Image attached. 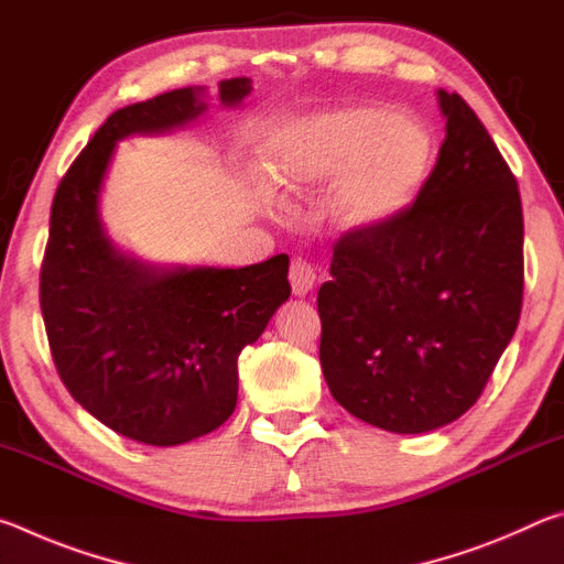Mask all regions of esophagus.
Returning <instances> with one entry per match:
<instances>
[{
  "label": "esophagus",
  "instance_id": "1",
  "mask_svg": "<svg viewBox=\"0 0 564 564\" xmlns=\"http://www.w3.org/2000/svg\"><path fill=\"white\" fill-rule=\"evenodd\" d=\"M289 279H291V289L295 295H308L313 291V285H316V281H318V271H316V265L308 263L305 259H295L291 263Z\"/></svg>",
  "mask_w": 564,
  "mask_h": 564
}]
</instances>
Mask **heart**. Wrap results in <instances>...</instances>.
<instances>
[{"label": "heart", "mask_w": 564, "mask_h": 564, "mask_svg": "<svg viewBox=\"0 0 564 564\" xmlns=\"http://www.w3.org/2000/svg\"><path fill=\"white\" fill-rule=\"evenodd\" d=\"M435 159L427 123L380 107H348L295 121L271 176L289 191L338 176L330 214L348 228H373L413 208Z\"/></svg>", "instance_id": "heart-1"}]
</instances>
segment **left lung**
<instances>
[{"instance_id": "obj_1", "label": "left lung", "mask_w": 564, "mask_h": 564, "mask_svg": "<svg viewBox=\"0 0 564 564\" xmlns=\"http://www.w3.org/2000/svg\"><path fill=\"white\" fill-rule=\"evenodd\" d=\"M445 141L395 221L356 228L321 285L333 398L390 433H431L475 405L522 308L518 181L460 94L437 89Z\"/></svg>"}]
</instances>
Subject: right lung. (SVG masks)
<instances>
[{
    "mask_svg": "<svg viewBox=\"0 0 564 564\" xmlns=\"http://www.w3.org/2000/svg\"><path fill=\"white\" fill-rule=\"evenodd\" d=\"M251 79L218 84L224 107ZM208 109L202 87L113 111L54 194L40 303L54 366L82 408L113 433L181 445L216 431L238 400V356L289 301V256L243 269L154 265L104 231L99 196L113 151L133 133L181 129Z\"/></svg>",
    "mask_w": 564,
    "mask_h": 564,
    "instance_id": "right-lung-1",
    "label": "right lung"
}]
</instances>
